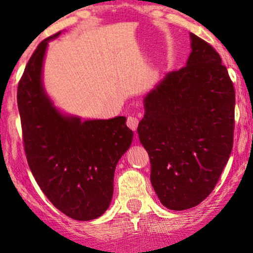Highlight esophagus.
Returning <instances> with one entry per match:
<instances>
[{
    "label": "esophagus",
    "instance_id": "obj_1",
    "mask_svg": "<svg viewBox=\"0 0 253 253\" xmlns=\"http://www.w3.org/2000/svg\"><path fill=\"white\" fill-rule=\"evenodd\" d=\"M138 122H139V120H138V117L136 116V115H128V117H127V126L129 127V128L131 129H136L137 128V126H138Z\"/></svg>",
    "mask_w": 253,
    "mask_h": 253
}]
</instances>
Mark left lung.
Instances as JSON below:
<instances>
[{"label": "left lung", "instance_id": "left-lung-1", "mask_svg": "<svg viewBox=\"0 0 253 253\" xmlns=\"http://www.w3.org/2000/svg\"><path fill=\"white\" fill-rule=\"evenodd\" d=\"M191 42L187 65L145 96L137 128L153 188L172 211L192 208L211 195L234 143L233 81L215 48L195 34Z\"/></svg>", "mask_w": 253, "mask_h": 253}]
</instances>
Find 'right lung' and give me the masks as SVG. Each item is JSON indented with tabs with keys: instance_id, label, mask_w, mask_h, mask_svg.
Masks as SVG:
<instances>
[{
	"instance_id": "add662e5",
	"label": "right lung",
	"mask_w": 253,
	"mask_h": 253,
	"mask_svg": "<svg viewBox=\"0 0 253 253\" xmlns=\"http://www.w3.org/2000/svg\"><path fill=\"white\" fill-rule=\"evenodd\" d=\"M58 34L40 42L18 83L23 145L48 201L75 220H91L110 205L116 164L133 132L124 116L82 122L53 108L42 89V70L47 42Z\"/></svg>"
}]
</instances>
